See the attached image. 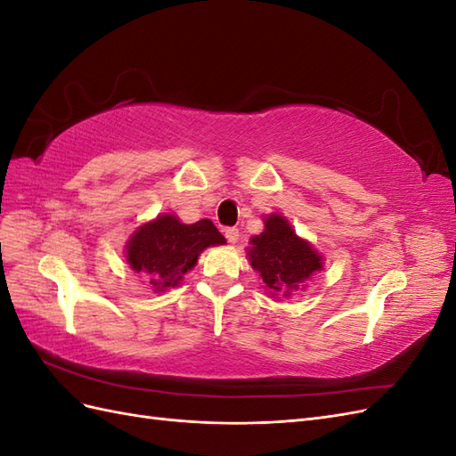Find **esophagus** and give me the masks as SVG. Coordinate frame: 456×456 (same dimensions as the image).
<instances>
[{"mask_svg":"<svg viewBox=\"0 0 456 456\" xmlns=\"http://www.w3.org/2000/svg\"><path fill=\"white\" fill-rule=\"evenodd\" d=\"M224 236H226V240H228L230 243H238V240H240V230H238V228H226V230H224Z\"/></svg>","mask_w":456,"mask_h":456,"instance_id":"34e87169","label":"esophagus"}]
</instances>
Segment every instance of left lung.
<instances>
[{
  "mask_svg": "<svg viewBox=\"0 0 456 456\" xmlns=\"http://www.w3.org/2000/svg\"><path fill=\"white\" fill-rule=\"evenodd\" d=\"M262 223L265 230L251 238L247 258L272 298H289L298 289H306L312 275L323 270V255L300 238L283 215L272 213Z\"/></svg>",
  "mask_w": 456,
  "mask_h": 456,
  "instance_id": "left-lung-1",
  "label": "left lung"
}]
</instances>
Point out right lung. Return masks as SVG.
<instances>
[{
    "label": "right lung",
    "mask_w": 456,
    "mask_h": 456,
    "mask_svg": "<svg viewBox=\"0 0 456 456\" xmlns=\"http://www.w3.org/2000/svg\"><path fill=\"white\" fill-rule=\"evenodd\" d=\"M226 240L209 218L184 224L175 213H163L136 228L126 245V262L141 273L156 293L181 285L184 273L194 270L207 247Z\"/></svg>",
    "instance_id": "obj_1"
}]
</instances>
